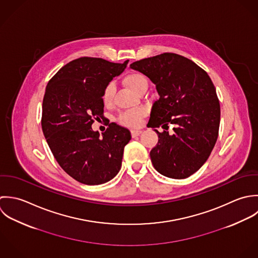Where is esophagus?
I'll return each mask as SVG.
<instances>
[{
    "label": "esophagus",
    "mask_w": 258,
    "mask_h": 258,
    "mask_svg": "<svg viewBox=\"0 0 258 258\" xmlns=\"http://www.w3.org/2000/svg\"><path fill=\"white\" fill-rule=\"evenodd\" d=\"M141 133H142V131L133 130V131H132V137H133V138H137V137H139V136L141 135Z\"/></svg>",
    "instance_id": "1"
}]
</instances>
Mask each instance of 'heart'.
<instances>
[{"label":"heart","instance_id":"1","mask_svg":"<svg viewBox=\"0 0 258 258\" xmlns=\"http://www.w3.org/2000/svg\"><path fill=\"white\" fill-rule=\"evenodd\" d=\"M124 82L136 94H138L140 91H142L144 89H148V87H149V81H148L147 77L145 75H143L142 73H138V72L130 73L124 78ZM114 91H115L114 84L109 83L103 91V103L105 104L110 103L112 100V97H113V94H114ZM144 113H145V111L142 108L124 111L119 115V121L125 125L136 127L140 124L141 118L144 115Z\"/></svg>","mask_w":258,"mask_h":258}]
</instances>
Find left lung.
Here are the masks:
<instances>
[{
  "mask_svg": "<svg viewBox=\"0 0 258 258\" xmlns=\"http://www.w3.org/2000/svg\"><path fill=\"white\" fill-rule=\"evenodd\" d=\"M130 68L147 76L159 96L148 127L175 126L172 135L155 130L158 143L150 155L155 169L170 178L190 176L205 164L218 137L220 105L209 76L191 59L171 52Z\"/></svg>",
  "mask_w": 258,
  "mask_h": 258,
  "instance_id": "8db88e82",
  "label": "left lung"
}]
</instances>
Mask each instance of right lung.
Instances as JSON below:
<instances>
[{
	"mask_svg": "<svg viewBox=\"0 0 258 258\" xmlns=\"http://www.w3.org/2000/svg\"><path fill=\"white\" fill-rule=\"evenodd\" d=\"M128 63L80 57L63 66L49 82L43 101L42 128L52 155L73 178L103 184L119 171L131 132L114 122L100 135L92 128L103 117L105 87Z\"/></svg>",
	"mask_w": 258,
	"mask_h": 258,
	"instance_id": "1",
	"label": "right lung"
}]
</instances>
